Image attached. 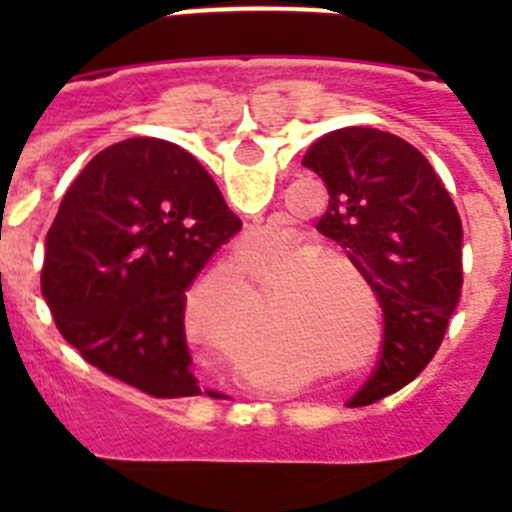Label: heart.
<instances>
[{"label": "heart", "mask_w": 512, "mask_h": 512, "mask_svg": "<svg viewBox=\"0 0 512 512\" xmlns=\"http://www.w3.org/2000/svg\"><path fill=\"white\" fill-rule=\"evenodd\" d=\"M269 238L271 228L256 230V233L248 235L246 251H256ZM312 248H315V243L292 241L274 261H261L259 274L266 277L271 271L289 264L277 284L287 289L292 286L293 289L279 302V315L295 328L325 330L336 341H343L351 330V297L354 295H351L348 274L342 266L346 265L347 269L359 274V264L354 261V256H348L341 248H318L310 254ZM292 260L295 265L291 264ZM338 263L342 266L338 267Z\"/></svg>", "instance_id": "1"}]
</instances>
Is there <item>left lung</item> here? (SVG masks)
Returning <instances> with one entry per match:
<instances>
[{
  "label": "left lung",
  "mask_w": 512,
  "mask_h": 512,
  "mask_svg": "<svg viewBox=\"0 0 512 512\" xmlns=\"http://www.w3.org/2000/svg\"><path fill=\"white\" fill-rule=\"evenodd\" d=\"M302 166L328 189L318 230L333 238L377 292L384 346L361 405L413 382L441 346L461 297V217L431 161L377 128L323 135Z\"/></svg>",
  "instance_id": "left-lung-1"
}]
</instances>
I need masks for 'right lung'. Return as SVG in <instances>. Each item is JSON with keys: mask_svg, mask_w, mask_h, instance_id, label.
Segmentation results:
<instances>
[{"mask_svg": "<svg viewBox=\"0 0 512 512\" xmlns=\"http://www.w3.org/2000/svg\"><path fill=\"white\" fill-rule=\"evenodd\" d=\"M241 230L184 148L130 138L84 166L45 235L40 289L61 336L104 374L151 397L200 392L187 287Z\"/></svg>", "mask_w": 512, "mask_h": 512, "instance_id": "obj_1", "label": "right lung"}]
</instances>
